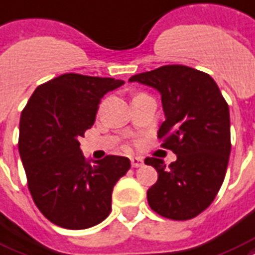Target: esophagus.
Returning <instances> with one entry per match:
<instances>
[{"instance_id":"obj_1","label":"esophagus","mask_w":255,"mask_h":255,"mask_svg":"<svg viewBox=\"0 0 255 255\" xmlns=\"http://www.w3.org/2000/svg\"><path fill=\"white\" fill-rule=\"evenodd\" d=\"M131 164L132 167H135V168H139V167L144 166V160L139 156H135V158H131Z\"/></svg>"}]
</instances>
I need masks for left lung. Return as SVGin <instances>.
Instances as JSON below:
<instances>
[{
    "label": "left lung",
    "instance_id": "8db88e82",
    "mask_svg": "<svg viewBox=\"0 0 255 255\" xmlns=\"http://www.w3.org/2000/svg\"><path fill=\"white\" fill-rule=\"evenodd\" d=\"M162 96L166 120L159 127L163 147L176 160L147 158L158 180L147 191L149 207L164 218L187 221L211 205L222 186L230 156V114L218 85L205 72L164 65L132 76Z\"/></svg>",
    "mask_w": 255,
    "mask_h": 255
}]
</instances>
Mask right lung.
<instances>
[{
    "instance_id": "obj_1",
    "label": "right lung",
    "mask_w": 255,
    "mask_h": 255,
    "mask_svg": "<svg viewBox=\"0 0 255 255\" xmlns=\"http://www.w3.org/2000/svg\"><path fill=\"white\" fill-rule=\"evenodd\" d=\"M123 80L65 73L37 87L19 119L18 151L28 188L46 219L83 230L110 215L116 182L129 159L108 155L87 162L80 139L95 123L102 97Z\"/></svg>"
}]
</instances>
